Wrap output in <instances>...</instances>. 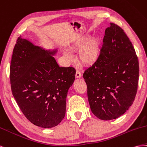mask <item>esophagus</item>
Wrapping results in <instances>:
<instances>
[{"label":"esophagus","instance_id":"esophagus-1","mask_svg":"<svg viewBox=\"0 0 147 147\" xmlns=\"http://www.w3.org/2000/svg\"><path fill=\"white\" fill-rule=\"evenodd\" d=\"M81 76H82V75H81V73L80 71L77 70L76 72V78H80L81 77Z\"/></svg>","mask_w":147,"mask_h":147}]
</instances>
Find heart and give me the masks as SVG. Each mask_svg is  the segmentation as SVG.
<instances>
[{
	"instance_id": "heart-1",
	"label": "heart",
	"mask_w": 147,
	"mask_h": 147,
	"mask_svg": "<svg viewBox=\"0 0 147 147\" xmlns=\"http://www.w3.org/2000/svg\"><path fill=\"white\" fill-rule=\"evenodd\" d=\"M99 40L97 38H92L88 40L87 37H83L71 45L72 51L79 50V59L83 64L89 65L97 60L99 53ZM65 56L70 60L71 55L69 52H64Z\"/></svg>"
}]
</instances>
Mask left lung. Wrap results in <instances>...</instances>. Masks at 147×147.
Returning <instances> with one entry per match:
<instances>
[{"mask_svg": "<svg viewBox=\"0 0 147 147\" xmlns=\"http://www.w3.org/2000/svg\"><path fill=\"white\" fill-rule=\"evenodd\" d=\"M97 60L83 74L92 113L102 120L123 115L137 91L138 57L123 29L111 23L106 29Z\"/></svg>", "mask_w": 147, "mask_h": 147, "instance_id": "8db88e82", "label": "left lung"}]
</instances>
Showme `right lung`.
I'll return each mask as SVG.
<instances>
[{"instance_id": "right-lung-1", "label": "right lung", "mask_w": 147, "mask_h": 147, "mask_svg": "<svg viewBox=\"0 0 147 147\" xmlns=\"http://www.w3.org/2000/svg\"><path fill=\"white\" fill-rule=\"evenodd\" d=\"M50 51L20 36L10 67L11 89L21 111L31 123L55 127L64 118L69 88L75 79L73 67H60Z\"/></svg>"}]
</instances>
